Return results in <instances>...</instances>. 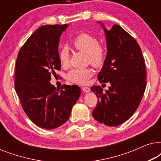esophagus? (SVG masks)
I'll list each match as a JSON object with an SVG mask.
<instances>
[{"label":"esophagus","instance_id":"obj_1","mask_svg":"<svg viewBox=\"0 0 161 161\" xmlns=\"http://www.w3.org/2000/svg\"><path fill=\"white\" fill-rule=\"evenodd\" d=\"M81 89H82L83 92H86V93H88V92H90V88L89 87H82V88H81Z\"/></svg>","mask_w":161,"mask_h":161}]
</instances>
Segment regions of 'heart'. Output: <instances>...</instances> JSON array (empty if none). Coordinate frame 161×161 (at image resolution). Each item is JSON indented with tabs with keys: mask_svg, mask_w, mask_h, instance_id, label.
Wrapping results in <instances>:
<instances>
[{
	"mask_svg": "<svg viewBox=\"0 0 161 161\" xmlns=\"http://www.w3.org/2000/svg\"><path fill=\"white\" fill-rule=\"evenodd\" d=\"M72 45L76 50L87 53L88 61L95 67H102L106 58V50L98 39L89 33H80L72 40ZM58 58L62 67H66L69 64V53L67 47H64L58 53ZM94 74L92 68H75L67 74V79L78 84H86Z\"/></svg>",
	"mask_w": 161,
	"mask_h": 161,
	"instance_id": "heart-1",
	"label": "heart"
}]
</instances>
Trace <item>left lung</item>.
<instances>
[{"label": "left lung", "mask_w": 161, "mask_h": 161, "mask_svg": "<svg viewBox=\"0 0 161 161\" xmlns=\"http://www.w3.org/2000/svg\"><path fill=\"white\" fill-rule=\"evenodd\" d=\"M102 26L108 52L97 78L101 83L109 82L111 86L105 92L100 86L91 88L98 98L92 116L100 123L114 127L126 122L138 108L147 86L146 67L133 36L119 25L110 30Z\"/></svg>", "instance_id": "8db88e82"}]
</instances>
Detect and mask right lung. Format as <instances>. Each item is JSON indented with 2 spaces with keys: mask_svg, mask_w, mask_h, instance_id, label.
<instances>
[{
  "mask_svg": "<svg viewBox=\"0 0 161 161\" xmlns=\"http://www.w3.org/2000/svg\"><path fill=\"white\" fill-rule=\"evenodd\" d=\"M67 27L64 24L37 28L17 58L15 90L26 115L41 128L54 129L67 122L80 95L78 86L62 85L59 89L50 83L52 75L61 69L59 39Z\"/></svg>",
  "mask_w": 161,
  "mask_h": 161,
  "instance_id": "add662e5",
  "label": "right lung"
}]
</instances>
